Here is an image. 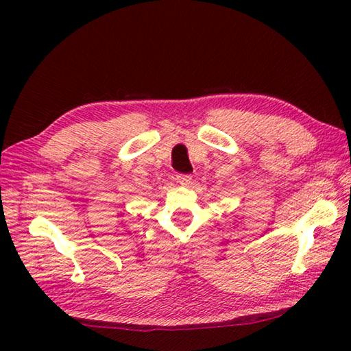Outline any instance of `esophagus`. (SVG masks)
I'll list each match as a JSON object with an SVG mask.
<instances>
[{
    "mask_svg": "<svg viewBox=\"0 0 351 351\" xmlns=\"http://www.w3.org/2000/svg\"><path fill=\"white\" fill-rule=\"evenodd\" d=\"M176 181L181 185H187L191 181V176L190 175H176Z\"/></svg>",
    "mask_w": 351,
    "mask_h": 351,
    "instance_id": "34e87169",
    "label": "esophagus"
}]
</instances>
